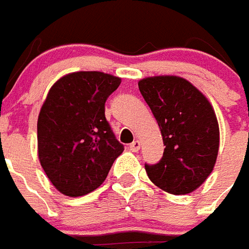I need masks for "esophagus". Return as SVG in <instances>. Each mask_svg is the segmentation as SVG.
Segmentation results:
<instances>
[{
    "label": "esophagus",
    "mask_w": 249,
    "mask_h": 249,
    "mask_svg": "<svg viewBox=\"0 0 249 249\" xmlns=\"http://www.w3.org/2000/svg\"><path fill=\"white\" fill-rule=\"evenodd\" d=\"M140 148H141V143H140V141H133V142L129 145V149L132 150V152H139Z\"/></svg>",
    "instance_id": "1"
}]
</instances>
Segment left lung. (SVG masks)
Instances as JSON below:
<instances>
[{"label": "left lung", "instance_id": "8db88e82", "mask_svg": "<svg viewBox=\"0 0 249 249\" xmlns=\"http://www.w3.org/2000/svg\"><path fill=\"white\" fill-rule=\"evenodd\" d=\"M139 88L166 146L157 163H145L148 177L170 194H189L207 179L218 157L219 125L213 107L179 76L142 79Z\"/></svg>", "mask_w": 249, "mask_h": 249}]
</instances>
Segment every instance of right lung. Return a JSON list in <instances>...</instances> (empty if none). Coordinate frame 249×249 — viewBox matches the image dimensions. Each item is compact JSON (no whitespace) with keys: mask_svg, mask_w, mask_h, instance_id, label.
I'll use <instances>...</instances> for the list:
<instances>
[{"mask_svg":"<svg viewBox=\"0 0 249 249\" xmlns=\"http://www.w3.org/2000/svg\"><path fill=\"white\" fill-rule=\"evenodd\" d=\"M121 79L99 71L60 78L38 116V156L51 183L67 196H82L106 181L124 150L106 119V101Z\"/></svg>","mask_w":249,"mask_h":249,"instance_id":"1","label":"right lung"}]
</instances>
